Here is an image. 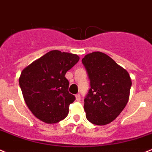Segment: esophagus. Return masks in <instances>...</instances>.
Wrapping results in <instances>:
<instances>
[{
	"mask_svg": "<svg viewBox=\"0 0 152 152\" xmlns=\"http://www.w3.org/2000/svg\"><path fill=\"white\" fill-rule=\"evenodd\" d=\"M75 97H76V100H77V102H80V94H77V95H75Z\"/></svg>",
	"mask_w": 152,
	"mask_h": 152,
	"instance_id": "34e87169",
	"label": "esophagus"
}]
</instances>
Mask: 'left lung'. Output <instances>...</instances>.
Returning <instances> with one entry per match:
<instances>
[{"label": "left lung", "mask_w": 152, "mask_h": 152, "mask_svg": "<svg viewBox=\"0 0 152 152\" xmlns=\"http://www.w3.org/2000/svg\"><path fill=\"white\" fill-rule=\"evenodd\" d=\"M82 63L90 81V89L84 99L86 118L95 125L109 124L128 103L132 85L129 74L99 51L85 56Z\"/></svg>", "instance_id": "8db88e82"}]
</instances>
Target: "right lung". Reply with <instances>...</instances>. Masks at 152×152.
<instances>
[{
  "mask_svg": "<svg viewBox=\"0 0 152 152\" xmlns=\"http://www.w3.org/2000/svg\"><path fill=\"white\" fill-rule=\"evenodd\" d=\"M79 59L76 54L51 50L21 72L19 85L24 101L39 119L53 124L67 116L75 96L69 92L65 75Z\"/></svg>",
  "mask_w": 152,
  "mask_h": 152,
  "instance_id": "1",
  "label": "right lung"
}]
</instances>
